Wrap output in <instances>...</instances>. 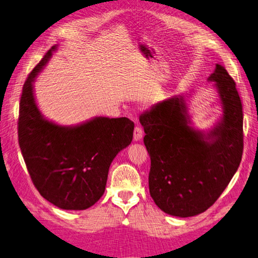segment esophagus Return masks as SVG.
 <instances>
[{"mask_svg": "<svg viewBox=\"0 0 258 258\" xmlns=\"http://www.w3.org/2000/svg\"><path fill=\"white\" fill-rule=\"evenodd\" d=\"M143 138V130L140 126H135L134 128V141H140Z\"/></svg>", "mask_w": 258, "mask_h": 258, "instance_id": "esophagus-1", "label": "esophagus"}]
</instances>
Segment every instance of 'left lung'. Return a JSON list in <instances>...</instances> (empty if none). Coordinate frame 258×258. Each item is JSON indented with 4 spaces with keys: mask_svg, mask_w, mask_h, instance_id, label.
Wrapping results in <instances>:
<instances>
[{
    "mask_svg": "<svg viewBox=\"0 0 258 258\" xmlns=\"http://www.w3.org/2000/svg\"><path fill=\"white\" fill-rule=\"evenodd\" d=\"M209 80L218 88L224 117L207 136L188 125L183 96L155 104L140 116L151 159L150 195L165 214L184 218L210 208L243 156L244 115L236 83L220 64Z\"/></svg>",
    "mask_w": 258,
    "mask_h": 258,
    "instance_id": "8db88e82",
    "label": "left lung"
}]
</instances>
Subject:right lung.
Returning <instances> with one entry per match:
<instances>
[{"mask_svg":"<svg viewBox=\"0 0 258 258\" xmlns=\"http://www.w3.org/2000/svg\"><path fill=\"white\" fill-rule=\"evenodd\" d=\"M54 49L44 54L23 85L19 145L39 194L61 209L84 210L103 196L109 165L132 142L134 123L126 117H96L64 127L44 119L35 104L32 83Z\"/></svg>","mask_w":258,"mask_h":258,"instance_id":"right-lung-1","label":"right lung"}]
</instances>
